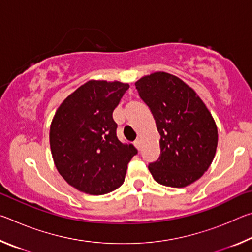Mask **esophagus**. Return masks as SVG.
<instances>
[{"label": "esophagus", "mask_w": 252, "mask_h": 252, "mask_svg": "<svg viewBox=\"0 0 252 252\" xmlns=\"http://www.w3.org/2000/svg\"><path fill=\"white\" fill-rule=\"evenodd\" d=\"M141 143H142V141H141V139H140V138H138V139H136V140H135V141H134V146H135L136 148H138V149H140V148H141Z\"/></svg>", "instance_id": "obj_1"}]
</instances>
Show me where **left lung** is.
Returning a JSON list of instances; mask_svg holds the SVG:
<instances>
[{"label":"left lung","mask_w":252,"mask_h":252,"mask_svg":"<svg viewBox=\"0 0 252 252\" xmlns=\"http://www.w3.org/2000/svg\"><path fill=\"white\" fill-rule=\"evenodd\" d=\"M160 134V158L149 170L160 185L183 188L203 176L218 146L210 111L192 88L178 76L155 72L135 82Z\"/></svg>","instance_id":"8db88e82"}]
</instances>
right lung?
<instances>
[{
	"label": "right lung",
	"instance_id": "1",
	"mask_svg": "<svg viewBox=\"0 0 252 252\" xmlns=\"http://www.w3.org/2000/svg\"><path fill=\"white\" fill-rule=\"evenodd\" d=\"M129 87L119 81L90 80L55 111L50 126L54 164L81 192L105 194L125 182L127 163L138 151L119 141L112 113Z\"/></svg>",
	"mask_w": 252,
	"mask_h": 252
}]
</instances>
